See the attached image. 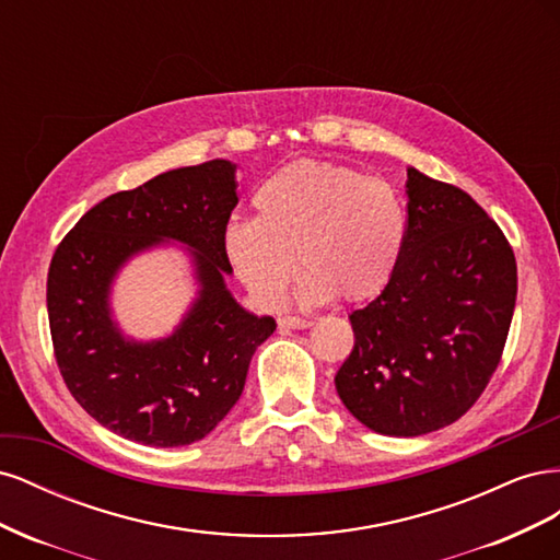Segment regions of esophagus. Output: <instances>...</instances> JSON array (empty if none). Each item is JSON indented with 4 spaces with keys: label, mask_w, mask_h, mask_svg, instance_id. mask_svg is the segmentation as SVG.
I'll list each match as a JSON object with an SVG mask.
<instances>
[{
    "label": "esophagus",
    "mask_w": 560,
    "mask_h": 560,
    "mask_svg": "<svg viewBox=\"0 0 560 560\" xmlns=\"http://www.w3.org/2000/svg\"><path fill=\"white\" fill-rule=\"evenodd\" d=\"M313 322L308 317H296V315H284L280 317V327L282 329H308Z\"/></svg>",
    "instance_id": "1"
}]
</instances>
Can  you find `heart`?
I'll return each mask as SVG.
<instances>
[{"instance_id":"b5f03b06","label":"heart","mask_w":560,"mask_h":560,"mask_svg":"<svg viewBox=\"0 0 560 560\" xmlns=\"http://www.w3.org/2000/svg\"><path fill=\"white\" fill-rule=\"evenodd\" d=\"M257 217H235L224 252L235 276L264 308H278L294 278L301 306L338 294L364 301L395 278L406 245V208L381 177L352 167L299 161L266 177L252 196Z\"/></svg>"}]
</instances>
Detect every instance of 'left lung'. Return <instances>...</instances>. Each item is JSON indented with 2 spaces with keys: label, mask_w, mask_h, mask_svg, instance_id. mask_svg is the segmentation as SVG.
<instances>
[{
  "label": "left lung",
  "mask_w": 560,
  "mask_h": 560,
  "mask_svg": "<svg viewBox=\"0 0 560 560\" xmlns=\"http://www.w3.org/2000/svg\"><path fill=\"white\" fill-rule=\"evenodd\" d=\"M406 245L395 278L350 315L354 348L336 393L387 436L446 428L481 397L516 306V259L500 226L453 184L406 167Z\"/></svg>",
  "instance_id": "left-lung-1"
}]
</instances>
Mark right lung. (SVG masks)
<instances>
[{"mask_svg": "<svg viewBox=\"0 0 560 560\" xmlns=\"http://www.w3.org/2000/svg\"><path fill=\"white\" fill-rule=\"evenodd\" d=\"M235 206V163L214 159L100 200L58 245L46 282L56 360L83 411L114 434L189 446L241 399L276 319L245 311L226 287L222 238ZM167 242L192 257L199 292L171 337L138 342L113 319L110 284L132 256Z\"/></svg>", "mask_w": 560, "mask_h": 560, "instance_id": "1", "label": "right lung"}]
</instances>
